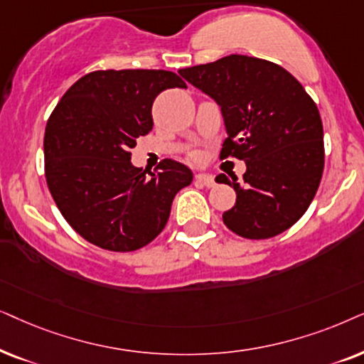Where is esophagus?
Returning <instances> with one entry per match:
<instances>
[{
	"instance_id": "esophagus-1",
	"label": "esophagus",
	"mask_w": 364,
	"mask_h": 364,
	"mask_svg": "<svg viewBox=\"0 0 364 364\" xmlns=\"http://www.w3.org/2000/svg\"><path fill=\"white\" fill-rule=\"evenodd\" d=\"M195 181L200 183V185H203V186H206V188H213V186L216 185L215 178H213L211 174H201V173L196 174Z\"/></svg>"
}]
</instances>
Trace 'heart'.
I'll return each instance as SVG.
<instances>
[{
    "label": "heart",
    "mask_w": 364,
    "mask_h": 364,
    "mask_svg": "<svg viewBox=\"0 0 364 364\" xmlns=\"http://www.w3.org/2000/svg\"><path fill=\"white\" fill-rule=\"evenodd\" d=\"M195 158H196V156H195Z\"/></svg>",
    "instance_id": "b5f03b06"
}]
</instances>
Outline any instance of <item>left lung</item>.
<instances>
[{
    "mask_svg": "<svg viewBox=\"0 0 364 364\" xmlns=\"http://www.w3.org/2000/svg\"><path fill=\"white\" fill-rule=\"evenodd\" d=\"M221 106L228 138L220 159L246 163L236 203L223 213L228 230L246 240H268L291 228L311 205L324 168L323 123L311 96L276 63L230 55L179 70Z\"/></svg>",
    "mask_w": 364,
    "mask_h": 364,
    "instance_id": "8db88e82",
    "label": "left lung"
}]
</instances>
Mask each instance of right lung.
I'll return each instance as SVG.
<instances>
[{"mask_svg": "<svg viewBox=\"0 0 364 364\" xmlns=\"http://www.w3.org/2000/svg\"><path fill=\"white\" fill-rule=\"evenodd\" d=\"M168 88H186L164 70H98L63 95L45 132V176L58 210L98 248L129 253L166 226L173 198L191 169L163 159L134 168L132 148L153 128L151 106Z\"/></svg>", "mask_w": 364, "mask_h": 364, "instance_id": "obj_1", "label": "right lung"}]
</instances>
